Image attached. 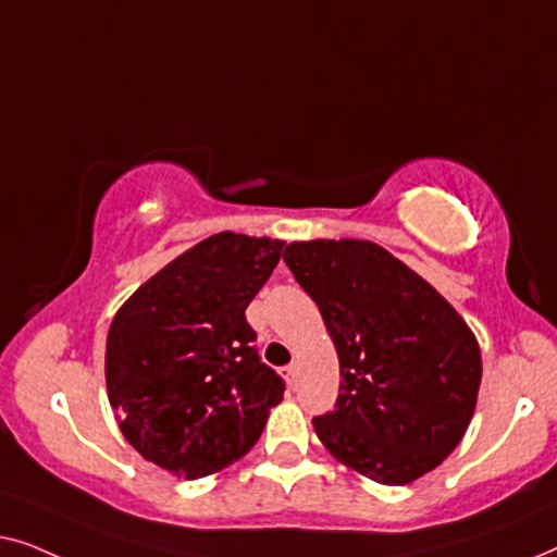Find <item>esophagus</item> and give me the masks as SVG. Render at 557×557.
<instances>
[{"label": "esophagus", "mask_w": 557, "mask_h": 557, "mask_svg": "<svg viewBox=\"0 0 557 557\" xmlns=\"http://www.w3.org/2000/svg\"><path fill=\"white\" fill-rule=\"evenodd\" d=\"M281 377L286 380L288 387H296V375H299V368L296 364H286V368H281Z\"/></svg>", "instance_id": "esophagus-1"}]
</instances>
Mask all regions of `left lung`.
Segmentation results:
<instances>
[{"label":"left lung","instance_id":"8db88e82","mask_svg":"<svg viewBox=\"0 0 557 557\" xmlns=\"http://www.w3.org/2000/svg\"><path fill=\"white\" fill-rule=\"evenodd\" d=\"M284 261L317 301L339 357V398L314 431L339 463L410 484L459 446L482 352L459 311L372 240H296Z\"/></svg>","mask_w":557,"mask_h":557}]
</instances>
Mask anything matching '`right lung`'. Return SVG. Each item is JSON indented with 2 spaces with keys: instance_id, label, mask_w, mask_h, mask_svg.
<instances>
[{
  "instance_id": "right-lung-1",
  "label": "right lung",
  "mask_w": 557,
  "mask_h": 557,
  "mask_svg": "<svg viewBox=\"0 0 557 557\" xmlns=\"http://www.w3.org/2000/svg\"><path fill=\"white\" fill-rule=\"evenodd\" d=\"M284 240L215 233L124 301L106 337V391L124 438L174 476L200 479L246 456L284 400L253 349L246 309Z\"/></svg>"
}]
</instances>
